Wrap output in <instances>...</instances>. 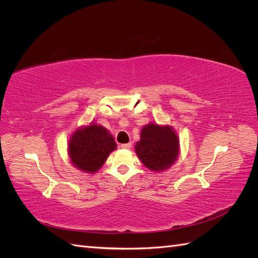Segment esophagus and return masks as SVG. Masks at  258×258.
Wrapping results in <instances>:
<instances>
[{
  "label": "esophagus",
  "instance_id": "34e87169",
  "mask_svg": "<svg viewBox=\"0 0 258 258\" xmlns=\"http://www.w3.org/2000/svg\"><path fill=\"white\" fill-rule=\"evenodd\" d=\"M121 148H126V150H129V148L131 147V143H126V144H121L120 145Z\"/></svg>",
  "mask_w": 258,
  "mask_h": 258
}]
</instances>
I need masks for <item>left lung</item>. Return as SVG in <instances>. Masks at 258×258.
<instances>
[{
    "label": "left lung",
    "mask_w": 258,
    "mask_h": 258,
    "mask_svg": "<svg viewBox=\"0 0 258 258\" xmlns=\"http://www.w3.org/2000/svg\"><path fill=\"white\" fill-rule=\"evenodd\" d=\"M136 152L145 167L153 171H163L173 165L178 155V138L173 129L150 123L141 131Z\"/></svg>",
    "instance_id": "8db88e82"
}]
</instances>
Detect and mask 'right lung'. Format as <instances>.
I'll return each mask as SVG.
<instances>
[{"mask_svg": "<svg viewBox=\"0 0 258 258\" xmlns=\"http://www.w3.org/2000/svg\"><path fill=\"white\" fill-rule=\"evenodd\" d=\"M116 148L114 138L102 126L92 123L76 130L69 142L70 159L80 170L93 173Z\"/></svg>", "mask_w": 258, "mask_h": 258, "instance_id": "add662e5", "label": "right lung"}]
</instances>
